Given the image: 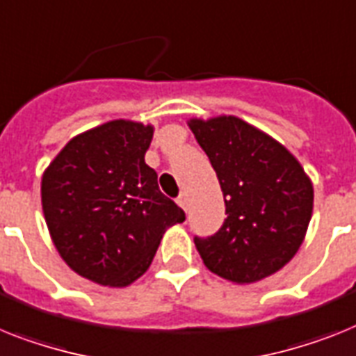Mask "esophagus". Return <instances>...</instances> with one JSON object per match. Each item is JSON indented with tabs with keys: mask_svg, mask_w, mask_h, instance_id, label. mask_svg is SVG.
<instances>
[{
	"mask_svg": "<svg viewBox=\"0 0 356 356\" xmlns=\"http://www.w3.org/2000/svg\"><path fill=\"white\" fill-rule=\"evenodd\" d=\"M177 202H179V206H181V208H183L184 211H188V208H190V199H188V193L186 192H183V193H181V195L177 197Z\"/></svg>",
	"mask_w": 356,
	"mask_h": 356,
	"instance_id": "1",
	"label": "esophagus"
}]
</instances>
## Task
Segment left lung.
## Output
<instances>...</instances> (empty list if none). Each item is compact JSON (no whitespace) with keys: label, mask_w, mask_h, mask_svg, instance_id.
Returning a JSON list of instances; mask_svg holds the SVG:
<instances>
[{"label":"left lung","mask_w":356,"mask_h":356,"mask_svg":"<svg viewBox=\"0 0 356 356\" xmlns=\"http://www.w3.org/2000/svg\"><path fill=\"white\" fill-rule=\"evenodd\" d=\"M190 128L213 166L226 219L193 237L206 268L238 284L279 271L297 253L313 211V186L284 146L237 118L193 119Z\"/></svg>","instance_id":"1"}]
</instances>
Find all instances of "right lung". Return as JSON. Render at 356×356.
Wrapping results in <instances>:
<instances>
[{
	"label": "right lung",
	"mask_w": 356,
	"mask_h": 356,
	"mask_svg": "<svg viewBox=\"0 0 356 356\" xmlns=\"http://www.w3.org/2000/svg\"><path fill=\"white\" fill-rule=\"evenodd\" d=\"M154 128L110 121L74 137L41 181V202L63 261L103 286H128L150 266L164 229L184 211L145 163Z\"/></svg>",
	"instance_id": "obj_1"
}]
</instances>
